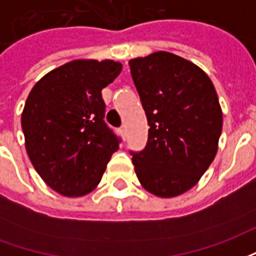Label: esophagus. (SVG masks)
I'll list each match as a JSON object with an SVG mask.
<instances>
[{
  "instance_id": "34e87169",
  "label": "esophagus",
  "mask_w": 256,
  "mask_h": 256,
  "mask_svg": "<svg viewBox=\"0 0 256 256\" xmlns=\"http://www.w3.org/2000/svg\"><path fill=\"white\" fill-rule=\"evenodd\" d=\"M119 133H120V136L123 137V140L126 138V133H128V132H126V126H122V128H119Z\"/></svg>"
}]
</instances>
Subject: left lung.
I'll return each mask as SVG.
<instances>
[{"label":"left lung","mask_w":256,"mask_h":256,"mask_svg":"<svg viewBox=\"0 0 256 256\" xmlns=\"http://www.w3.org/2000/svg\"><path fill=\"white\" fill-rule=\"evenodd\" d=\"M150 124L148 142L133 154L140 184L158 198L193 188L214 160L222 110L208 75L174 53L155 52L128 62Z\"/></svg>","instance_id":"8db88e82"}]
</instances>
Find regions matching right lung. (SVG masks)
<instances>
[{"mask_svg":"<svg viewBox=\"0 0 256 256\" xmlns=\"http://www.w3.org/2000/svg\"><path fill=\"white\" fill-rule=\"evenodd\" d=\"M120 71L114 60H72L44 75L26 100L27 155L48 186L63 196L92 192L119 150V138L104 122L101 90Z\"/></svg>","mask_w":256,"mask_h":256,"instance_id":"right-lung-1","label":"right lung"}]
</instances>
